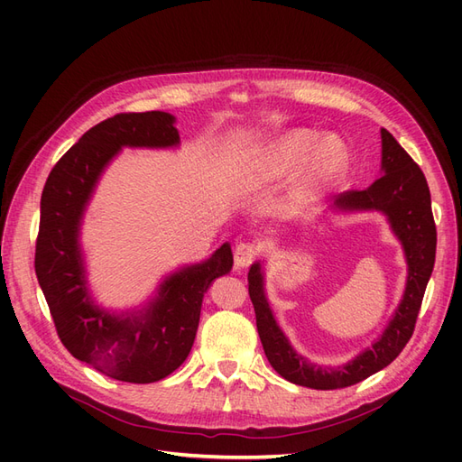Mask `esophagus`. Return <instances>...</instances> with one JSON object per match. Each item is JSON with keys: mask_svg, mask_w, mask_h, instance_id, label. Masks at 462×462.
I'll return each instance as SVG.
<instances>
[{"mask_svg": "<svg viewBox=\"0 0 462 462\" xmlns=\"http://www.w3.org/2000/svg\"><path fill=\"white\" fill-rule=\"evenodd\" d=\"M258 256V246L254 243H239L235 246V263L236 268H248Z\"/></svg>", "mask_w": 462, "mask_h": 462, "instance_id": "34e87169", "label": "esophagus"}]
</instances>
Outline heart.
Returning a JSON list of instances; mask_svg holds the SVG:
<instances>
[{
  "label": "heart",
  "mask_w": 462,
  "mask_h": 462,
  "mask_svg": "<svg viewBox=\"0 0 462 462\" xmlns=\"http://www.w3.org/2000/svg\"><path fill=\"white\" fill-rule=\"evenodd\" d=\"M318 143V134L312 131H295L287 134L279 152L287 162H300L304 160ZM348 162V150L345 143L337 136H329L324 143H319L316 156H314V173L319 179H331L339 175Z\"/></svg>",
  "instance_id": "obj_1"
}]
</instances>
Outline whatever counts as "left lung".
<instances>
[{
  "mask_svg": "<svg viewBox=\"0 0 462 462\" xmlns=\"http://www.w3.org/2000/svg\"><path fill=\"white\" fill-rule=\"evenodd\" d=\"M382 170L383 175L368 189L346 190L335 200V206L343 209H380L387 216L407 254V289L393 319L372 348L339 368L310 365L292 351L283 331L277 328L270 304L263 297L260 263H254L248 272V295L254 304L263 353L273 370L291 383L310 389H343L355 385L391 365L412 337L436 262V221H433L430 189L422 170L385 129H382Z\"/></svg>",
  "mask_w": 462,
  "mask_h": 462,
  "instance_id": "left-lung-1",
  "label": "left lung"
}]
</instances>
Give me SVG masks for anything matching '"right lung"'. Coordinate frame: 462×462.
<instances>
[{
    "mask_svg": "<svg viewBox=\"0 0 462 462\" xmlns=\"http://www.w3.org/2000/svg\"><path fill=\"white\" fill-rule=\"evenodd\" d=\"M173 123L163 111H129L94 125L53 165L42 190L34 270L55 331L75 358L119 382H160L183 365L204 292L233 265L231 246L223 245L208 262L167 277L156 300L127 318L106 314L88 297L77 236L96 180L121 146H175Z\"/></svg>",
    "mask_w": 462,
    "mask_h": 462,
    "instance_id": "obj_1",
    "label": "right lung"
}]
</instances>
